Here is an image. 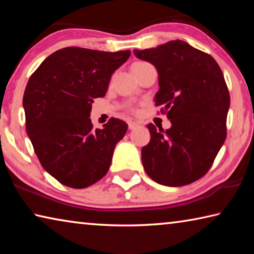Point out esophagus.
Instances as JSON below:
<instances>
[{
  "label": "esophagus",
  "mask_w": 254,
  "mask_h": 254,
  "mask_svg": "<svg viewBox=\"0 0 254 254\" xmlns=\"http://www.w3.org/2000/svg\"><path fill=\"white\" fill-rule=\"evenodd\" d=\"M136 127H139V123L133 122V121L128 122V128H130V130H133V128H135Z\"/></svg>",
  "instance_id": "obj_1"
}]
</instances>
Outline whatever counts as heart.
Instances as JSON below:
<instances>
[{
	"instance_id": "1",
	"label": "heart",
	"mask_w": 254,
	"mask_h": 254,
	"mask_svg": "<svg viewBox=\"0 0 254 254\" xmlns=\"http://www.w3.org/2000/svg\"><path fill=\"white\" fill-rule=\"evenodd\" d=\"M135 64H142V63H135Z\"/></svg>"
}]
</instances>
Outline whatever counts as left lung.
Segmentation results:
<instances>
[{
  "mask_svg": "<svg viewBox=\"0 0 254 254\" xmlns=\"http://www.w3.org/2000/svg\"><path fill=\"white\" fill-rule=\"evenodd\" d=\"M134 55L157 68L154 102L171 122L166 131L148 124L151 140L141 150L145 173L163 186L194 183L209 170L226 139L230 93L221 68L182 40Z\"/></svg>",
  "mask_w": 254,
  "mask_h": 254,
  "instance_id": "left-lung-1",
  "label": "left lung"
}]
</instances>
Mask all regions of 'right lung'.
I'll list each match as a JSON object with an SVG mask.
<instances>
[{"mask_svg": "<svg viewBox=\"0 0 254 254\" xmlns=\"http://www.w3.org/2000/svg\"><path fill=\"white\" fill-rule=\"evenodd\" d=\"M130 55L67 47L48 56L29 78L23 95L28 136L41 166L60 184L86 188L109 171L127 124L112 118L93 130L89 115L94 98L105 96L112 74Z\"/></svg>", "mask_w": 254, "mask_h": 254, "instance_id": "add662e5", "label": "right lung"}]
</instances>
